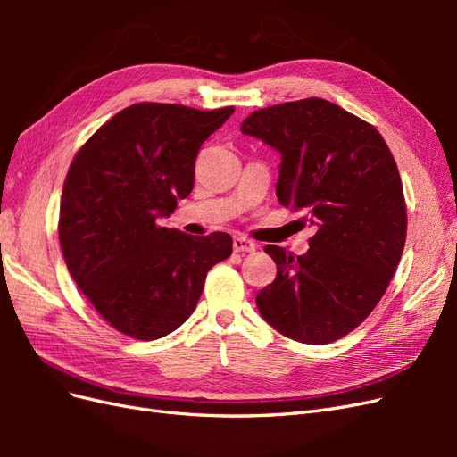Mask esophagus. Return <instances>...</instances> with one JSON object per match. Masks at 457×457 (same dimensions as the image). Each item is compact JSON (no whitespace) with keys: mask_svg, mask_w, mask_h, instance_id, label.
<instances>
[{"mask_svg":"<svg viewBox=\"0 0 457 457\" xmlns=\"http://www.w3.org/2000/svg\"><path fill=\"white\" fill-rule=\"evenodd\" d=\"M232 247L237 253H253L255 252V244L252 240L242 238V237H234Z\"/></svg>","mask_w":457,"mask_h":457,"instance_id":"obj_1","label":"esophagus"}]
</instances>
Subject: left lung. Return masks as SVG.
Returning a JSON list of instances; mask_svg holds the SVG:
<instances>
[{
  "instance_id": "obj_1",
  "label": "left lung",
  "mask_w": 457,
  "mask_h": 457,
  "mask_svg": "<svg viewBox=\"0 0 457 457\" xmlns=\"http://www.w3.org/2000/svg\"><path fill=\"white\" fill-rule=\"evenodd\" d=\"M242 133L280 152L276 196L314 227L309 250L265 245L276 278L255 297L282 336L326 345L376 309L403 257L406 204L379 131L324 99L261 108Z\"/></svg>"
}]
</instances>
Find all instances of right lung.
Returning a JSON list of instances; mask_svg holds the SVG:
<instances>
[{"instance_id":"right-lung-1","label":"right lung","mask_w":457,"mask_h":457,"mask_svg":"<svg viewBox=\"0 0 457 457\" xmlns=\"http://www.w3.org/2000/svg\"><path fill=\"white\" fill-rule=\"evenodd\" d=\"M234 106L139 103L110 118L68 170L59 240L74 282L121 334L152 341L195 312L205 276L232 253L225 232L160 227L195 187L202 143Z\"/></svg>"}]
</instances>
